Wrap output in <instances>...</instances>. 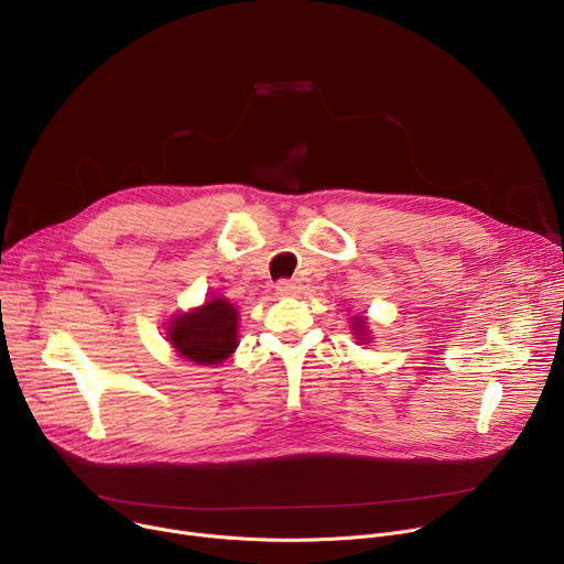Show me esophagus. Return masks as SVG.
<instances>
[{"label":"esophagus","instance_id":"esophagus-1","mask_svg":"<svg viewBox=\"0 0 564 564\" xmlns=\"http://www.w3.org/2000/svg\"><path fill=\"white\" fill-rule=\"evenodd\" d=\"M276 292H279L281 296H290V294L296 292V283L290 281V279H281V281L276 283Z\"/></svg>","mask_w":564,"mask_h":564}]
</instances>
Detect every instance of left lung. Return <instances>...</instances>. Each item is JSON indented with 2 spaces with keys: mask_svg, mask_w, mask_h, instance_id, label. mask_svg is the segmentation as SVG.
<instances>
[{
  "mask_svg": "<svg viewBox=\"0 0 564 564\" xmlns=\"http://www.w3.org/2000/svg\"><path fill=\"white\" fill-rule=\"evenodd\" d=\"M362 324H365L362 319H357V322H355V330H362Z\"/></svg>",
  "mask_w": 564,
  "mask_h": 564,
  "instance_id": "left-lung-1",
  "label": "left lung"
}]
</instances>
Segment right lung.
<instances>
[{"label": "right lung", "instance_id": "obj_1", "mask_svg": "<svg viewBox=\"0 0 564 564\" xmlns=\"http://www.w3.org/2000/svg\"><path fill=\"white\" fill-rule=\"evenodd\" d=\"M175 350L195 365H218L236 348L238 315L231 303L214 299L199 311L175 317L169 328Z\"/></svg>", "mask_w": 564, "mask_h": 564}]
</instances>
